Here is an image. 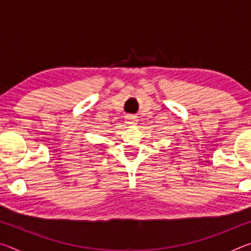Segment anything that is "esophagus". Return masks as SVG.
<instances>
[{"label": "esophagus", "mask_w": 251, "mask_h": 251, "mask_svg": "<svg viewBox=\"0 0 251 251\" xmlns=\"http://www.w3.org/2000/svg\"><path fill=\"white\" fill-rule=\"evenodd\" d=\"M126 121H127V123H128V124L134 125V124H136V123H137V116H135V115H127L126 116Z\"/></svg>", "instance_id": "obj_1"}]
</instances>
